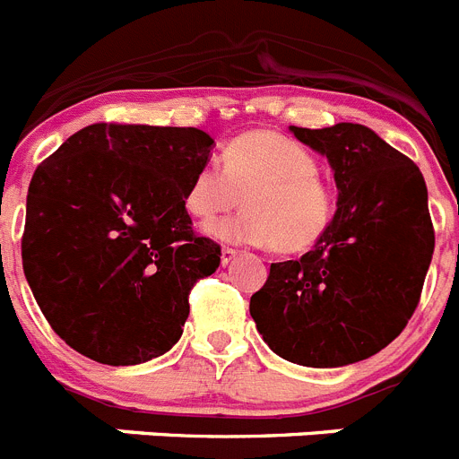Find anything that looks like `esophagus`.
I'll list each match as a JSON object with an SVG mask.
<instances>
[{"label": "esophagus", "mask_w": 459, "mask_h": 459, "mask_svg": "<svg viewBox=\"0 0 459 459\" xmlns=\"http://www.w3.org/2000/svg\"><path fill=\"white\" fill-rule=\"evenodd\" d=\"M237 255H238V250H234V248H222V255H221L222 267H225V264H230V262H232Z\"/></svg>", "instance_id": "34e87169"}]
</instances>
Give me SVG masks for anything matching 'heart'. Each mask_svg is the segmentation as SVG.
<instances>
[{
	"label": "heart",
	"mask_w": 459,
	"mask_h": 459,
	"mask_svg": "<svg viewBox=\"0 0 459 459\" xmlns=\"http://www.w3.org/2000/svg\"><path fill=\"white\" fill-rule=\"evenodd\" d=\"M311 151L276 132H246L225 146L221 162H206L186 190V211L209 222L232 211L244 195V213L218 221L206 232L218 241L272 246L304 253L330 232L336 192L318 174Z\"/></svg>",
	"instance_id": "heart-1"
}]
</instances>
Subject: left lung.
Here are the masks:
<instances>
[{"mask_svg": "<svg viewBox=\"0 0 459 459\" xmlns=\"http://www.w3.org/2000/svg\"><path fill=\"white\" fill-rule=\"evenodd\" d=\"M290 129L330 160L339 202L320 244L273 262L250 316L288 362L343 367L383 351L416 311L434 253L427 186L413 160L364 125Z\"/></svg>", "mask_w": 459, "mask_h": 459, "instance_id": "obj_1", "label": "left lung"}]
</instances>
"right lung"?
<instances>
[{
	"label": "right lung",
	"instance_id": "obj_1",
	"mask_svg": "<svg viewBox=\"0 0 459 459\" xmlns=\"http://www.w3.org/2000/svg\"><path fill=\"white\" fill-rule=\"evenodd\" d=\"M211 146L197 127L95 123L39 164L22 269L66 346L127 367L181 339L190 290L222 255L183 202Z\"/></svg>",
	"mask_w": 459,
	"mask_h": 459
}]
</instances>
